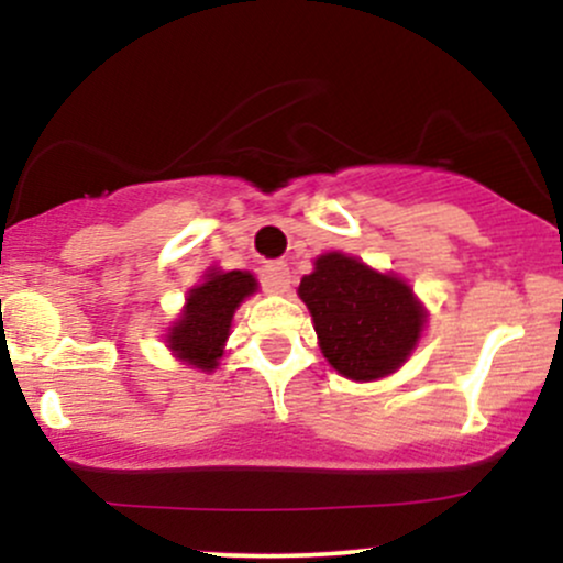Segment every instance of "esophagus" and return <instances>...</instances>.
<instances>
[{
    "instance_id": "esophagus-1",
    "label": "esophagus",
    "mask_w": 563,
    "mask_h": 563,
    "mask_svg": "<svg viewBox=\"0 0 563 563\" xmlns=\"http://www.w3.org/2000/svg\"><path fill=\"white\" fill-rule=\"evenodd\" d=\"M260 280L267 294H286L290 283V269L286 262H267L260 269Z\"/></svg>"
}]
</instances>
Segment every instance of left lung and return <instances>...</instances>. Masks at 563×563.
I'll list each match as a JSON object with an SVG mask.
<instances>
[{
	"label": "left lung",
	"mask_w": 563,
	"mask_h": 563,
	"mask_svg": "<svg viewBox=\"0 0 563 563\" xmlns=\"http://www.w3.org/2000/svg\"><path fill=\"white\" fill-rule=\"evenodd\" d=\"M320 349L341 376L373 380L405 363L423 328V309L407 283L344 254H325L303 275Z\"/></svg>",
	"instance_id": "left-lung-1"
}]
</instances>
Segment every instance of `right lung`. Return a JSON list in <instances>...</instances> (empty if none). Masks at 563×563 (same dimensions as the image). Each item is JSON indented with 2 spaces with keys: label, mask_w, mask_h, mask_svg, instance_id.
<instances>
[{
  "label": "right lung",
  "mask_w": 563,
  "mask_h": 563,
  "mask_svg": "<svg viewBox=\"0 0 563 563\" xmlns=\"http://www.w3.org/2000/svg\"><path fill=\"white\" fill-rule=\"evenodd\" d=\"M254 290V275L241 273V269L211 273L209 280L200 283L187 296L183 320L169 333V346L187 365L214 371L217 360L222 357L224 339L230 333L232 314Z\"/></svg>",
  "instance_id": "obj_1"
}]
</instances>
